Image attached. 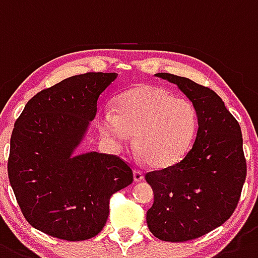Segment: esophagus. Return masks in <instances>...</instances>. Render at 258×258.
Returning a JSON list of instances; mask_svg holds the SVG:
<instances>
[{"instance_id":"1","label":"esophagus","mask_w":258,"mask_h":258,"mask_svg":"<svg viewBox=\"0 0 258 258\" xmlns=\"http://www.w3.org/2000/svg\"><path fill=\"white\" fill-rule=\"evenodd\" d=\"M134 180L135 182H140V181L144 180V173L139 169H134Z\"/></svg>"}]
</instances>
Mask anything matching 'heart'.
<instances>
[{"instance_id": "obj_1", "label": "heart", "mask_w": 258, "mask_h": 258, "mask_svg": "<svg viewBox=\"0 0 258 258\" xmlns=\"http://www.w3.org/2000/svg\"><path fill=\"white\" fill-rule=\"evenodd\" d=\"M198 127L191 103L158 86H140L120 95L115 114L99 117L101 135L122 149L135 136L136 149L155 168L175 166L189 152Z\"/></svg>"}]
</instances>
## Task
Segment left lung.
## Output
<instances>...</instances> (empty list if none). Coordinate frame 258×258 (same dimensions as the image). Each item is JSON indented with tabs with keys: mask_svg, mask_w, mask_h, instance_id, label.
<instances>
[{
	"mask_svg": "<svg viewBox=\"0 0 258 258\" xmlns=\"http://www.w3.org/2000/svg\"><path fill=\"white\" fill-rule=\"evenodd\" d=\"M155 77L177 85L191 101L198 131L182 161L145 176L154 192L146 224L161 240L186 242L221 226L233 215L247 175L242 131L211 89L175 74Z\"/></svg>",
	"mask_w": 258,
	"mask_h": 258,
	"instance_id": "obj_1",
	"label": "left lung"
}]
</instances>
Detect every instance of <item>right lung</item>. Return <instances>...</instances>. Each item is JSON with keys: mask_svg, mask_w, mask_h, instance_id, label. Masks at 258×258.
<instances>
[{"mask_svg": "<svg viewBox=\"0 0 258 258\" xmlns=\"http://www.w3.org/2000/svg\"><path fill=\"white\" fill-rule=\"evenodd\" d=\"M117 73L73 76L38 92L14 126L8 172L25 220L47 235L78 242L103 230L109 199L134 181L114 155L76 154Z\"/></svg>", "mask_w": 258, "mask_h": 258, "instance_id": "right-lung-1", "label": "right lung"}]
</instances>
